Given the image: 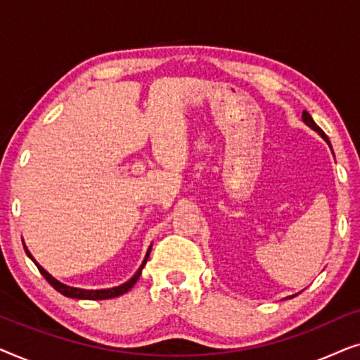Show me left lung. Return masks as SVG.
I'll list each match as a JSON object with an SVG mask.
<instances>
[{
  "label": "left lung",
  "mask_w": 360,
  "mask_h": 360,
  "mask_svg": "<svg viewBox=\"0 0 360 360\" xmlns=\"http://www.w3.org/2000/svg\"><path fill=\"white\" fill-rule=\"evenodd\" d=\"M302 120H303V122H304V124H307V126H309V127H311V129H313V131H316V132H318V134H319V136H321V137H323V139L328 142V144H329V147H331V142H329V139H328V136H326V134H324V132H323V129H321V127H319V126L316 124V122H314V121H313V117H311V116H309V112H308V111H303V115H302ZM331 150H333V149H331Z\"/></svg>",
  "instance_id": "left-lung-1"
}]
</instances>
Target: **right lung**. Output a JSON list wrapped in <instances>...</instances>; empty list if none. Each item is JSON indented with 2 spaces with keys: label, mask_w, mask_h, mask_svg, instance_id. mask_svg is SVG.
I'll use <instances>...</instances> for the list:
<instances>
[{
  "label": "right lung",
  "mask_w": 360,
  "mask_h": 360,
  "mask_svg": "<svg viewBox=\"0 0 360 360\" xmlns=\"http://www.w3.org/2000/svg\"><path fill=\"white\" fill-rule=\"evenodd\" d=\"M150 248H152V245H150ZM150 248H149V250H147V254H146L144 260H142L141 267L137 269V272H136L134 275H132V277H131L129 280H127L126 283L120 285V287L105 288V290H85V288H75V287H68V285L62 283V282H58L57 278H53L52 275L49 274L46 269L41 267V265H39V264L36 262V259L32 257V254L29 252L26 245H24V250H26L27 257L31 259L34 264L37 265L39 272H41V274L44 275V278H46L47 282L51 283L52 287L56 288L58 293H62L63 297H67V298H75V300H110V298H116V297H120V295H124L126 292H129V290H131L132 287H134V283H136L137 280H139V277H141V272H142V269H144V265H146V262H147V259H149Z\"/></svg>",
  "instance_id": "1"
}]
</instances>
